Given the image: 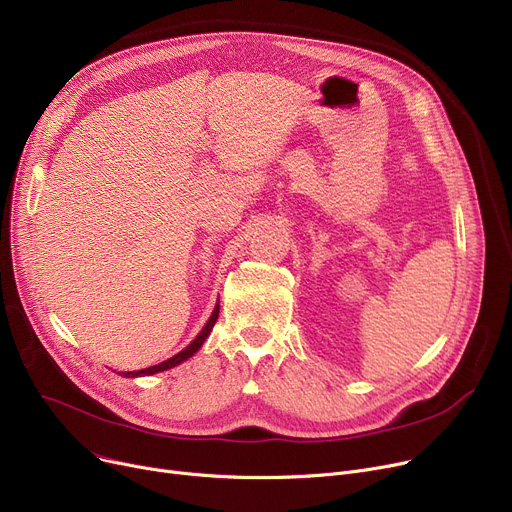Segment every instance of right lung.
Here are the masks:
<instances>
[{"label":"right lung","instance_id":"obj_1","mask_svg":"<svg viewBox=\"0 0 512 512\" xmlns=\"http://www.w3.org/2000/svg\"><path fill=\"white\" fill-rule=\"evenodd\" d=\"M218 313H220V305H215V309H213L209 321L205 324V328L201 330V334H199L191 344H188V346L184 348V351H180L178 355H174L172 359H168V361H164V363H159V365H153V367H147V369H141V371H128V373H124V378H137V375H153V373H157V371L172 369V367L180 365L182 361H186L188 357H193V355L199 351V348H201V344L205 342V338L209 336L211 328L215 326V321H218Z\"/></svg>","mask_w":512,"mask_h":512}]
</instances>
